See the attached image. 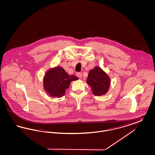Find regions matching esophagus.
I'll return each mask as SVG.
<instances>
[{"label":"esophagus","mask_w":155,"mask_h":155,"mask_svg":"<svg viewBox=\"0 0 155 155\" xmlns=\"http://www.w3.org/2000/svg\"><path fill=\"white\" fill-rule=\"evenodd\" d=\"M77 77H78V78H81L82 77V73H77Z\"/></svg>","instance_id":"1"}]
</instances>
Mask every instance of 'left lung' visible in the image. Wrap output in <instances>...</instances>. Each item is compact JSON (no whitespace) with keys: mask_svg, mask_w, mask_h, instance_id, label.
Listing matches in <instances>:
<instances>
[{"mask_svg":"<svg viewBox=\"0 0 155 155\" xmlns=\"http://www.w3.org/2000/svg\"><path fill=\"white\" fill-rule=\"evenodd\" d=\"M87 84L92 88L93 94L101 96L107 92L110 84V78L99 67H95L88 74Z\"/></svg>","mask_w":155,"mask_h":155,"instance_id":"obj_1","label":"left lung"}]
</instances>
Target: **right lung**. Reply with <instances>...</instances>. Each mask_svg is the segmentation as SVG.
<instances>
[{
    "instance_id": "add662e5",
    "label": "right lung",
    "mask_w": 155,
    "mask_h": 155,
    "mask_svg": "<svg viewBox=\"0 0 155 155\" xmlns=\"http://www.w3.org/2000/svg\"><path fill=\"white\" fill-rule=\"evenodd\" d=\"M78 79L73 75H70L60 67L48 70L44 79V89L53 97H60L65 94L66 89L68 88L70 83Z\"/></svg>"
}]
</instances>
